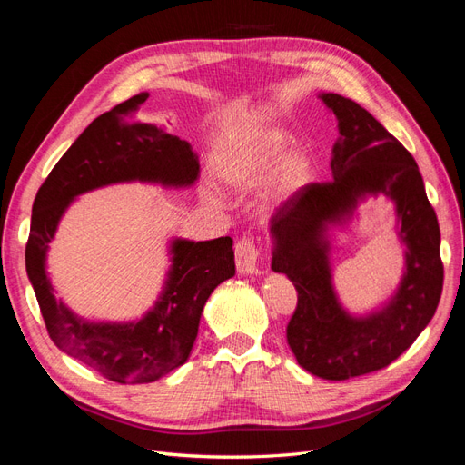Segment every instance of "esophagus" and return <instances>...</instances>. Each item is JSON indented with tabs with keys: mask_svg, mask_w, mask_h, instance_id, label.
<instances>
[{
	"mask_svg": "<svg viewBox=\"0 0 465 465\" xmlns=\"http://www.w3.org/2000/svg\"><path fill=\"white\" fill-rule=\"evenodd\" d=\"M234 260H236V270L242 275H252V273H260V248L258 244L252 241V238H242L238 241L234 248Z\"/></svg>",
	"mask_w": 465,
	"mask_h": 465,
	"instance_id": "obj_1",
	"label": "esophagus"
}]
</instances>
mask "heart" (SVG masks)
<instances>
[{
    "label": "heart",
    "instance_id": "obj_1",
    "mask_svg": "<svg viewBox=\"0 0 465 465\" xmlns=\"http://www.w3.org/2000/svg\"><path fill=\"white\" fill-rule=\"evenodd\" d=\"M291 137L279 128L234 137L221 145L215 168L219 178L232 188H250L272 171L270 186L260 200L262 211H272L289 200L308 178L311 157L301 147L287 151Z\"/></svg>",
    "mask_w": 465,
    "mask_h": 465
}]
</instances>
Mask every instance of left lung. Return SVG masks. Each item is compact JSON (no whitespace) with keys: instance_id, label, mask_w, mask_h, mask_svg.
I'll use <instances>...</instances> for the list:
<instances>
[{"instance_id":"obj_1","label":"left lung","mask_w":465,"mask_h":465,"mask_svg":"<svg viewBox=\"0 0 465 465\" xmlns=\"http://www.w3.org/2000/svg\"><path fill=\"white\" fill-rule=\"evenodd\" d=\"M337 118L331 180L294 192L272 217V270L299 292L287 343L299 364L323 380H349L388 367L436 312L444 281L439 219L411 153L369 110L351 98L322 93ZM397 203L406 272L394 297L369 317H351L332 291L327 229L352 216L367 194Z\"/></svg>"}]
</instances>
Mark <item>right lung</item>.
Returning <instances> with one entry per match:
<instances>
[{
  "mask_svg": "<svg viewBox=\"0 0 465 465\" xmlns=\"http://www.w3.org/2000/svg\"><path fill=\"white\" fill-rule=\"evenodd\" d=\"M147 96L139 93L104 112L65 151L36 193L25 250L26 273L50 340L118 384L154 382L184 364L209 294L234 275L231 236L203 242L176 238L161 297L139 322L83 320L54 297L46 252L77 195L118 182H159L180 188L198 180L200 161L188 142L157 125L134 122Z\"/></svg>",
  "mask_w": 465,
  "mask_h": 465,
  "instance_id": "1",
  "label": "right lung"
}]
</instances>
